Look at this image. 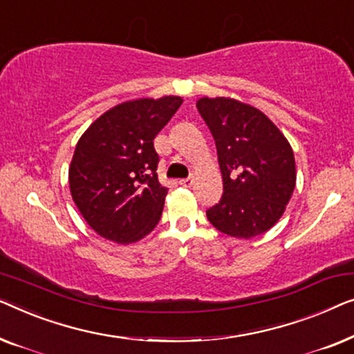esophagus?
<instances>
[{
	"mask_svg": "<svg viewBox=\"0 0 354 354\" xmlns=\"http://www.w3.org/2000/svg\"><path fill=\"white\" fill-rule=\"evenodd\" d=\"M192 178H184V179H179V184H181L183 187H191L192 186Z\"/></svg>",
	"mask_w": 354,
	"mask_h": 354,
	"instance_id": "obj_1",
	"label": "esophagus"
}]
</instances>
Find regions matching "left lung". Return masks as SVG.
I'll list each match as a JSON object with an SVG mask.
<instances>
[{"label":"left lung","mask_w":354,"mask_h":354,"mask_svg":"<svg viewBox=\"0 0 354 354\" xmlns=\"http://www.w3.org/2000/svg\"><path fill=\"white\" fill-rule=\"evenodd\" d=\"M223 175L221 201L207 210L218 231L252 239L279 221L295 189V157L279 128L258 109L231 97H202Z\"/></svg>","instance_id":"1"}]
</instances>
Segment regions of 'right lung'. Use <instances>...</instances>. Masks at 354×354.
<instances>
[{"instance_id": "right-lung-1", "label": "right lung", "mask_w": 354, "mask_h": 354, "mask_svg": "<svg viewBox=\"0 0 354 354\" xmlns=\"http://www.w3.org/2000/svg\"><path fill=\"white\" fill-rule=\"evenodd\" d=\"M183 99H134L91 123L73 152L68 184L82 216L117 243L146 237L160 221L168 192L158 183L153 139Z\"/></svg>"}]
</instances>
